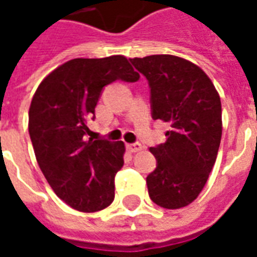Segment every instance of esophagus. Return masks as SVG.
<instances>
[{"instance_id": "esophagus-1", "label": "esophagus", "mask_w": 257, "mask_h": 257, "mask_svg": "<svg viewBox=\"0 0 257 257\" xmlns=\"http://www.w3.org/2000/svg\"><path fill=\"white\" fill-rule=\"evenodd\" d=\"M126 147H128V150L131 151V153H138V151H140L143 149L140 143H132V145L126 146Z\"/></svg>"}]
</instances>
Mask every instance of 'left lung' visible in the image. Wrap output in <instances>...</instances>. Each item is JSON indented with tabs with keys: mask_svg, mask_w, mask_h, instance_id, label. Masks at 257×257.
I'll return each instance as SVG.
<instances>
[{
	"mask_svg": "<svg viewBox=\"0 0 257 257\" xmlns=\"http://www.w3.org/2000/svg\"><path fill=\"white\" fill-rule=\"evenodd\" d=\"M150 86L153 119L171 123L167 142L150 151L157 167L146 178L153 202L179 209L193 202L215 165L221 139V103L209 77L173 55L129 59Z\"/></svg>",
	"mask_w": 257,
	"mask_h": 257,
	"instance_id": "left-lung-1",
	"label": "left lung"
}]
</instances>
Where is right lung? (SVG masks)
I'll return each instance as SVG.
<instances>
[{
    "label": "right lung",
    "instance_id": "right-lung-1",
    "mask_svg": "<svg viewBox=\"0 0 257 257\" xmlns=\"http://www.w3.org/2000/svg\"><path fill=\"white\" fill-rule=\"evenodd\" d=\"M140 78L121 55L73 59L42 81L29 110V134L44 176L59 198L79 212L114 201V178L123 165L122 142L86 138L103 88Z\"/></svg>",
    "mask_w": 257,
    "mask_h": 257
}]
</instances>
